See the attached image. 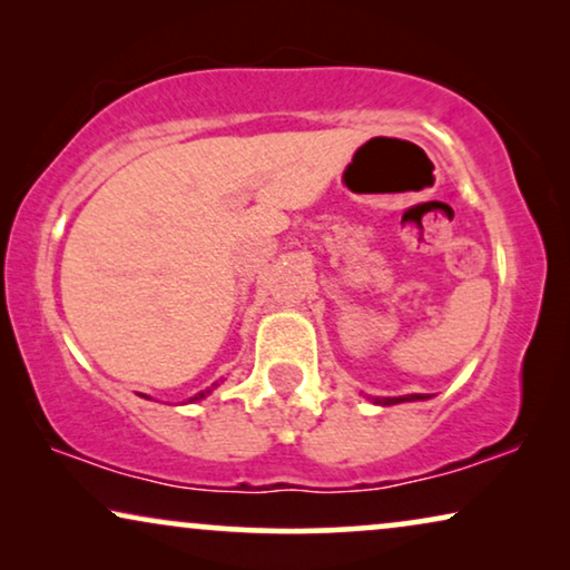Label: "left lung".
<instances>
[{"label":"left lung","mask_w":570,"mask_h":570,"mask_svg":"<svg viewBox=\"0 0 570 570\" xmlns=\"http://www.w3.org/2000/svg\"><path fill=\"white\" fill-rule=\"evenodd\" d=\"M415 400H425L423 394H407V396H386V400H376L379 404H400V402H415Z\"/></svg>","instance_id":"obj_1"}]
</instances>
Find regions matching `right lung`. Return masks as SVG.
Masks as SVG:
<instances>
[{
  "mask_svg": "<svg viewBox=\"0 0 570 570\" xmlns=\"http://www.w3.org/2000/svg\"><path fill=\"white\" fill-rule=\"evenodd\" d=\"M215 386H217V384H213V386H209V389H205V392H199L197 396H194V400H205V396H207L209 392H213V389H215Z\"/></svg>",
  "mask_w": 570,
  "mask_h": 570,
  "instance_id": "right-lung-1",
  "label": "right lung"
}]
</instances>
